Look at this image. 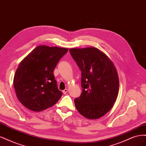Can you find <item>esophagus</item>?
Here are the masks:
<instances>
[{"label":"esophagus","mask_w":146,"mask_h":146,"mask_svg":"<svg viewBox=\"0 0 146 146\" xmlns=\"http://www.w3.org/2000/svg\"><path fill=\"white\" fill-rule=\"evenodd\" d=\"M67 92H68V89H67V88H65L64 90L62 91V92H63V93L64 94V95H65V94H66V93H67Z\"/></svg>","instance_id":"obj_1"}]
</instances>
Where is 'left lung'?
Returning <instances> with one entry per match:
<instances>
[{
	"instance_id": "left-lung-1",
	"label": "left lung",
	"mask_w": 146,
	"mask_h": 146,
	"mask_svg": "<svg viewBox=\"0 0 146 146\" xmlns=\"http://www.w3.org/2000/svg\"><path fill=\"white\" fill-rule=\"evenodd\" d=\"M69 51L81 72L82 90L74 100L75 107L88 119L100 118L111 109L118 95L119 78L115 65L96 48Z\"/></svg>"
}]
</instances>
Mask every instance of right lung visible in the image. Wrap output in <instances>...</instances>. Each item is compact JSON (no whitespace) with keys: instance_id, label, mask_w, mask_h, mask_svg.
Returning a JSON list of instances; mask_svg holds the SVG:
<instances>
[{"instance_id":"obj_1","label":"right lung","mask_w":146,"mask_h":146,"mask_svg":"<svg viewBox=\"0 0 146 146\" xmlns=\"http://www.w3.org/2000/svg\"><path fill=\"white\" fill-rule=\"evenodd\" d=\"M68 48L40 45L23 59L14 77L17 97L23 106L39 111L52 107L62 95L53 74Z\"/></svg>"}]
</instances>
